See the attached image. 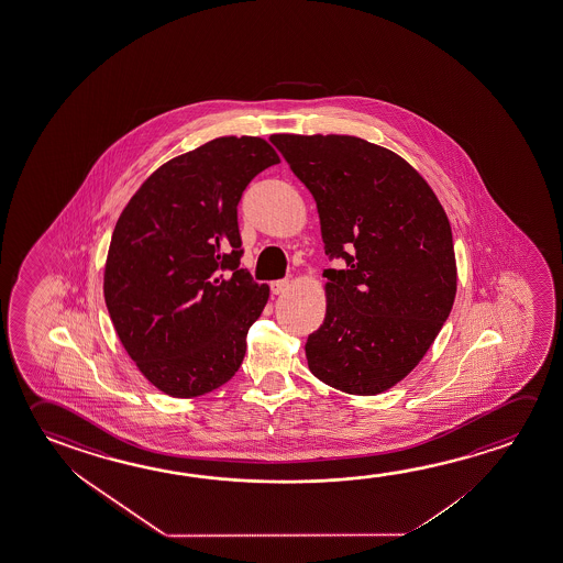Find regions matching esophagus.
<instances>
[{
	"instance_id": "1",
	"label": "esophagus",
	"mask_w": 563,
	"mask_h": 563,
	"mask_svg": "<svg viewBox=\"0 0 563 563\" xmlns=\"http://www.w3.org/2000/svg\"><path fill=\"white\" fill-rule=\"evenodd\" d=\"M288 288H290V280H288V278L273 280V283H271V292H273V295H283Z\"/></svg>"
}]
</instances>
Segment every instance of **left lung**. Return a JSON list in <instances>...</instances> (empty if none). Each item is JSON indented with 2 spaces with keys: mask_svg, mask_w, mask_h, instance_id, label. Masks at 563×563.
<instances>
[{
  "mask_svg": "<svg viewBox=\"0 0 563 563\" xmlns=\"http://www.w3.org/2000/svg\"><path fill=\"white\" fill-rule=\"evenodd\" d=\"M312 192L325 255V318L306 343L310 373L351 396L404 380L433 345L456 298L449 217L404 157L345 134H273Z\"/></svg>",
  "mask_w": 563,
  "mask_h": 563,
  "instance_id": "left-lung-1",
  "label": "left lung"
}]
</instances>
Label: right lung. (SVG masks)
<instances>
[{
  "label": "right lung",
  "mask_w": 563,
  "mask_h": 563,
  "mask_svg": "<svg viewBox=\"0 0 563 563\" xmlns=\"http://www.w3.org/2000/svg\"><path fill=\"white\" fill-rule=\"evenodd\" d=\"M280 157L267 140L220 136L159 165L114 225L103 295L142 376L199 398L242 366L268 286L240 267L238 202Z\"/></svg>",
  "instance_id": "1"
}]
</instances>
